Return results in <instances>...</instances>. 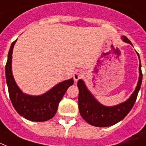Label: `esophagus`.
Segmentation results:
<instances>
[{"label": "esophagus", "instance_id": "obj_1", "mask_svg": "<svg viewBox=\"0 0 146 146\" xmlns=\"http://www.w3.org/2000/svg\"><path fill=\"white\" fill-rule=\"evenodd\" d=\"M84 76V73L82 72L81 70H76L75 73L73 74V79L74 81H78L80 79H81Z\"/></svg>", "mask_w": 146, "mask_h": 146}]
</instances>
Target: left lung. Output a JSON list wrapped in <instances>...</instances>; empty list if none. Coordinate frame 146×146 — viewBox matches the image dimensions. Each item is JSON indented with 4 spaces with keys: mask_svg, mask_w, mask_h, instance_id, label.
Here are the masks:
<instances>
[{
    "mask_svg": "<svg viewBox=\"0 0 146 146\" xmlns=\"http://www.w3.org/2000/svg\"><path fill=\"white\" fill-rule=\"evenodd\" d=\"M123 40L132 45L126 36H123ZM139 55V53H138ZM140 59V58H139ZM141 62L139 64V80L135 90L130 98L124 103L114 107H106L100 104L95 100L92 94L85 86L84 81L79 80L77 86L79 88L78 106L80 115L90 125L97 127H108L119 122L128 114L136 100L137 96L141 87L142 73Z\"/></svg>",
    "mask_w": 146,
    "mask_h": 146,
    "instance_id": "left-lung-1",
    "label": "left lung"
}]
</instances>
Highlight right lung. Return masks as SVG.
Masks as SVG:
<instances>
[{"mask_svg":"<svg viewBox=\"0 0 146 146\" xmlns=\"http://www.w3.org/2000/svg\"><path fill=\"white\" fill-rule=\"evenodd\" d=\"M13 42L8 52L5 66V74L10 99L16 111L25 118L32 121H46L56 114L59 103L69 87L73 84V80L61 82L49 91L41 96L25 94L17 86L11 72V59L14 45Z\"/></svg>","mask_w":146,"mask_h":146,"instance_id":"obj_1","label":"right lung"}]
</instances>
